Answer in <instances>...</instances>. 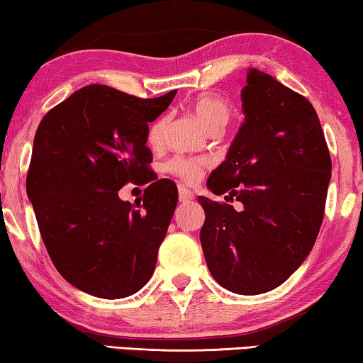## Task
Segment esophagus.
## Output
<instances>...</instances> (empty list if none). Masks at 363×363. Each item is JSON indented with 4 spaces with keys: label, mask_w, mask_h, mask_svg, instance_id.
I'll return each instance as SVG.
<instances>
[{
    "label": "esophagus",
    "mask_w": 363,
    "mask_h": 363,
    "mask_svg": "<svg viewBox=\"0 0 363 363\" xmlns=\"http://www.w3.org/2000/svg\"><path fill=\"white\" fill-rule=\"evenodd\" d=\"M193 193L190 191V190H186V188H183V186H180L178 188V200H180L182 203H190V201H193Z\"/></svg>",
    "instance_id": "esophagus-1"
}]
</instances>
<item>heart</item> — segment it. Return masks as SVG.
<instances>
[{"mask_svg":"<svg viewBox=\"0 0 363 363\" xmlns=\"http://www.w3.org/2000/svg\"><path fill=\"white\" fill-rule=\"evenodd\" d=\"M190 111L200 125L208 132H218L230 121L231 107L223 97L200 96L190 104ZM165 118H157L147 132V142L150 147H158L165 133ZM211 165L210 158H186L173 157L165 163V170L180 178L185 183H195L201 178L208 167Z\"/></svg>","mask_w":363,"mask_h":363,"instance_id":"b5f03b06","label":"heart"}]
</instances>
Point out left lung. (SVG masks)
<instances>
[{
  "instance_id": "8db88e82",
  "label": "left lung",
  "mask_w": 363,
  "mask_h": 363,
  "mask_svg": "<svg viewBox=\"0 0 363 363\" xmlns=\"http://www.w3.org/2000/svg\"><path fill=\"white\" fill-rule=\"evenodd\" d=\"M245 122L200 196V241L218 284L242 296L276 289L314 246L324 220L332 162L315 108L269 74L250 69Z\"/></svg>"
}]
</instances>
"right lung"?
Listing matches in <instances>:
<instances>
[{"instance_id":"add662e5","label":"right lung","mask_w":363,"mask_h":363,"mask_svg":"<svg viewBox=\"0 0 363 363\" xmlns=\"http://www.w3.org/2000/svg\"><path fill=\"white\" fill-rule=\"evenodd\" d=\"M175 94L140 99L92 84L39 123L28 198L52 264L87 294L122 299L142 289L155 271L178 190L172 180H157L148 167L147 132ZM128 181L151 182L138 211L118 198Z\"/></svg>"}]
</instances>
